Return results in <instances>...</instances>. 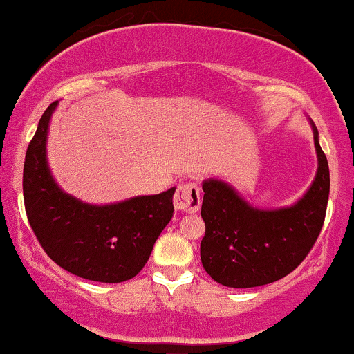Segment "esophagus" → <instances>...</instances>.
Returning <instances> with one entry per match:
<instances>
[{"mask_svg": "<svg viewBox=\"0 0 354 354\" xmlns=\"http://www.w3.org/2000/svg\"><path fill=\"white\" fill-rule=\"evenodd\" d=\"M199 206H201V188L198 183L189 181L178 186L176 194H174V209L196 212Z\"/></svg>", "mask_w": 354, "mask_h": 354, "instance_id": "esophagus-1", "label": "esophagus"}]
</instances>
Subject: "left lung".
Here are the masks:
<instances>
[{"label": "left lung", "mask_w": 354, "mask_h": 354, "mask_svg": "<svg viewBox=\"0 0 354 354\" xmlns=\"http://www.w3.org/2000/svg\"><path fill=\"white\" fill-rule=\"evenodd\" d=\"M318 171L304 198L290 207L263 211L245 203L227 183H203L204 270L218 283L250 288L283 279L304 262L323 227L330 169L313 125Z\"/></svg>", "instance_id": "1"}]
</instances>
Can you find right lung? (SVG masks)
<instances>
[{
  "label": "right lung",
  "mask_w": 354,
  "mask_h": 354,
  "mask_svg": "<svg viewBox=\"0 0 354 354\" xmlns=\"http://www.w3.org/2000/svg\"><path fill=\"white\" fill-rule=\"evenodd\" d=\"M55 107L57 102H53L42 113L24 160L23 194L29 225L44 252L64 270L93 282L133 279L173 218L176 188L107 206H92L64 193L46 160Z\"/></svg>",
  "instance_id": "add662e5"
}]
</instances>
